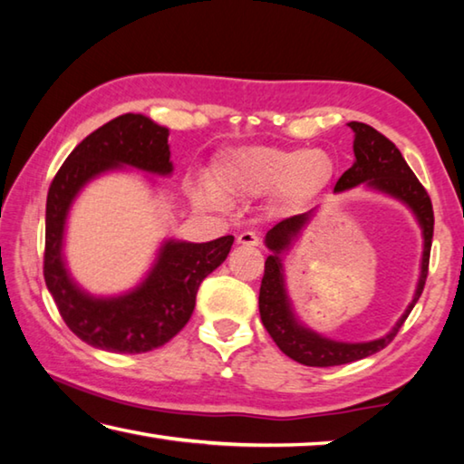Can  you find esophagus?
Returning a JSON list of instances; mask_svg holds the SVG:
<instances>
[{"label":"esophagus","instance_id":"34e87169","mask_svg":"<svg viewBox=\"0 0 464 464\" xmlns=\"http://www.w3.org/2000/svg\"><path fill=\"white\" fill-rule=\"evenodd\" d=\"M260 235H257L256 231H243L239 233L237 237V243H241V246H249V247H257L260 246Z\"/></svg>","mask_w":464,"mask_h":464}]
</instances>
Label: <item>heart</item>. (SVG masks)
I'll use <instances>...</instances> for the list:
<instances>
[{
	"label": "heart",
	"instance_id": "1",
	"mask_svg": "<svg viewBox=\"0 0 464 464\" xmlns=\"http://www.w3.org/2000/svg\"><path fill=\"white\" fill-rule=\"evenodd\" d=\"M332 176V160L324 151L278 147H246L233 151L218 168V184L231 196H260L282 190L295 200L319 190ZM192 200L204 208L225 202L213 186L196 184Z\"/></svg>",
	"mask_w": 464,
	"mask_h": 464
}]
</instances>
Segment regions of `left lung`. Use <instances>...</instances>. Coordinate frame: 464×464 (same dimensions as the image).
Here are the masks:
<instances>
[{"label":"left lung","instance_id":"8db88e82","mask_svg":"<svg viewBox=\"0 0 464 464\" xmlns=\"http://www.w3.org/2000/svg\"><path fill=\"white\" fill-rule=\"evenodd\" d=\"M350 129L356 132V163L350 169L343 171L340 179L335 182L334 190L342 192L366 182L368 186L376 188V190L395 196V198L403 200L407 207H411L413 213L418 215L423 229L421 278L418 290H415L413 303L410 304V309L405 311V315L399 319L397 327L392 329L389 335L366 343L332 342L327 340V337H321L296 324L285 290V278H282V249H285L290 239L301 231V227L307 223L311 213L288 217L278 225H274L268 235H266V246L272 249V256H268V260L264 264V278L260 286V317L266 332L270 334L278 348L285 352L288 358H293L298 364L304 366H340L376 354V352L387 348L392 342V337L397 335L399 329L405 324L413 304L418 303L428 278L431 237H434V208H431L430 194L426 192V188L421 186L420 179L415 178L411 168L407 166L401 151H399L392 140H389L382 132L368 127L364 122H350Z\"/></svg>","mask_w":464,"mask_h":464}]
</instances>
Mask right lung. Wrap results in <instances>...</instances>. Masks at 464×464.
Wrapping results in <instances>:
<instances>
[{"mask_svg": "<svg viewBox=\"0 0 464 464\" xmlns=\"http://www.w3.org/2000/svg\"><path fill=\"white\" fill-rule=\"evenodd\" d=\"M168 129L143 114H122L93 130L54 174L46 196L43 274L65 325L93 348L143 354L168 343L192 317L200 282L225 262L233 235L208 243L168 241L149 278L121 298H92L69 280L61 260L63 225L80 188L119 163L169 174Z\"/></svg>", "mask_w": 464, "mask_h": 464, "instance_id": "right-lung-1", "label": "right lung"}]
</instances>
